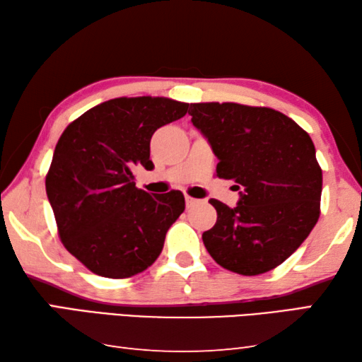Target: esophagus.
Here are the masks:
<instances>
[{
    "label": "esophagus",
    "mask_w": 362,
    "mask_h": 362,
    "mask_svg": "<svg viewBox=\"0 0 362 362\" xmlns=\"http://www.w3.org/2000/svg\"><path fill=\"white\" fill-rule=\"evenodd\" d=\"M185 202H187V207L189 209V207L196 206V204L199 202V199H194V198H192V196H187V198H185Z\"/></svg>",
    "instance_id": "34e87169"
}]
</instances>
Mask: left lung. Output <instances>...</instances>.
<instances>
[{
	"mask_svg": "<svg viewBox=\"0 0 362 362\" xmlns=\"http://www.w3.org/2000/svg\"><path fill=\"white\" fill-rule=\"evenodd\" d=\"M188 114L218 158L216 175L240 189L234 209L216 199V223L202 234L221 267L272 271L299 248L320 218L323 174L315 146L290 117L238 103L189 104Z\"/></svg>",
	"mask_w": 362,
	"mask_h": 362,
	"instance_id": "obj_1",
	"label": "left lung"
}]
</instances>
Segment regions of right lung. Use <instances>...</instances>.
<instances>
[{"label": "right lung", "mask_w": 362, "mask_h": 362, "mask_svg": "<svg viewBox=\"0 0 362 362\" xmlns=\"http://www.w3.org/2000/svg\"><path fill=\"white\" fill-rule=\"evenodd\" d=\"M187 110L169 98H115L69 123L58 139L45 192L63 245L93 274L133 277L160 256L185 198L179 189H139L133 169H153V133Z\"/></svg>", "instance_id": "obj_1"}]
</instances>
